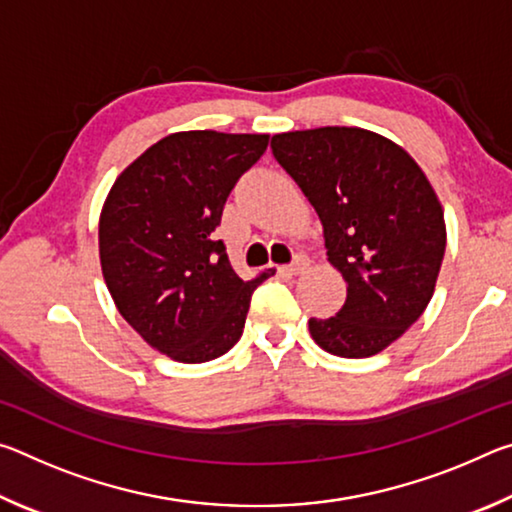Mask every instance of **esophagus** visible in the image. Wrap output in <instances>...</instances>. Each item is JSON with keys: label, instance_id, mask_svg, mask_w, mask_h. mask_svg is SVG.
Returning <instances> with one entry per match:
<instances>
[{"label": "esophagus", "instance_id": "1", "mask_svg": "<svg viewBox=\"0 0 512 512\" xmlns=\"http://www.w3.org/2000/svg\"><path fill=\"white\" fill-rule=\"evenodd\" d=\"M307 266H309V259L305 255H298L289 266H284L282 271L287 275H300V273H305Z\"/></svg>", "mask_w": 512, "mask_h": 512}]
</instances>
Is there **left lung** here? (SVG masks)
Wrapping results in <instances>:
<instances>
[{
	"instance_id": "1",
	"label": "left lung",
	"mask_w": 512,
	"mask_h": 512,
	"mask_svg": "<svg viewBox=\"0 0 512 512\" xmlns=\"http://www.w3.org/2000/svg\"><path fill=\"white\" fill-rule=\"evenodd\" d=\"M271 149L314 205L329 262L348 282L345 305L309 318V332L336 357H372L433 296L447 244L436 192L409 153L363 128L273 135Z\"/></svg>"
}]
</instances>
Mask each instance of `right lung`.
I'll return each instance as SVG.
<instances>
[{
  "mask_svg": "<svg viewBox=\"0 0 512 512\" xmlns=\"http://www.w3.org/2000/svg\"><path fill=\"white\" fill-rule=\"evenodd\" d=\"M268 135L173 133L115 180L99 221L103 277L119 314L167 357L203 363L241 339L253 291L214 237ZM273 273V271H271Z\"/></svg>",
  "mask_w": 512,
  "mask_h": 512,
  "instance_id": "add662e5",
  "label": "right lung"
}]
</instances>
